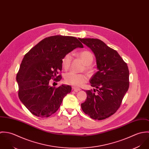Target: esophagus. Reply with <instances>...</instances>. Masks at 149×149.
<instances>
[{
  "label": "esophagus",
  "instance_id": "esophagus-1",
  "mask_svg": "<svg viewBox=\"0 0 149 149\" xmlns=\"http://www.w3.org/2000/svg\"><path fill=\"white\" fill-rule=\"evenodd\" d=\"M72 89L73 90H74L75 92H77V91H80V88H77V87H75V86H72Z\"/></svg>",
  "mask_w": 149,
  "mask_h": 149
}]
</instances>
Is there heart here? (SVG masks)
<instances>
[{"label":"heart","mask_w":149,"mask_h":149,"mask_svg":"<svg viewBox=\"0 0 149 149\" xmlns=\"http://www.w3.org/2000/svg\"><path fill=\"white\" fill-rule=\"evenodd\" d=\"M79 57H80L85 64V70L88 73H91L93 72V69L91 66L93 61V54L87 50L82 51L76 54ZM72 56L71 53H68L65 55L62 59V65L64 69H68L72 62ZM87 77L82 74H77L74 72H70L66 73L64 77V80L66 84L73 85L74 86H80L87 81Z\"/></svg>","instance_id":"b5f03b06"}]
</instances>
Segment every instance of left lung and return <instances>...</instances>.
Returning <instances> with one entry per match:
<instances>
[{"mask_svg": "<svg viewBox=\"0 0 149 149\" xmlns=\"http://www.w3.org/2000/svg\"><path fill=\"white\" fill-rule=\"evenodd\" d=\"M79 40L94 53L98 69L89 81L92 87L96 88L97 93L86 91L87 97L81 103V108L92 119L103 120L116 112L128 89L127 65L116 50L102 41L95 38Z\"/></svg>", "mask_w": 149, "mask_h": 149, "instance_id": "1", "label": "left lung"}]
</instances>
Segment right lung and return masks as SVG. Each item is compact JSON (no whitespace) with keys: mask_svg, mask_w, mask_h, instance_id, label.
Here are the masks:
<instances>
[{"mask_svg":"<svg viewBox=\"0 0 149 149\" xmlns=\"http://www.w3.org/2000/svg\"><path fill=\"white\" fill-rule=\"evenodd\" d=\"M83 45L76 38L54 36L45 38L27 53L17 75L18 96L34 115L47 118L55 113L72 87L50 85L51 79L60 81L62 59L65 55Z\"/></svg>","mask_w":149,"mask_h":149,"instance_id":"add662e5","label":"right lung"}]
</instances>
